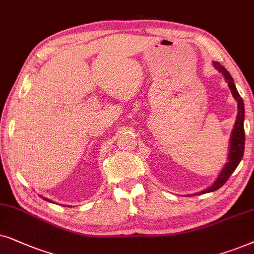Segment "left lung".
Returning <instances> with one entry per match:
<instances>
[{"instance_id":"1","label":"left lung","mask_w":254,"mask_h":254,"mask_svg":"<svg viewBox=\"0 0 254 254\" xmlns=\"http://www.w3.org/2000/svg\"><path fill=\"white\" fill-rule=\"evenodd\" d=\"M214 66L217 68L219 72L223 73V75L225 76V80L228 81L229 88L231 90L233 97H235L236 101L238 103V115L236 117V123L235 127L232 130L231 134V141H230V153H229V162L225 165V167L223 168L222 173L219 174L217 180L215 181V184L211 186L210 188L205 189V190L201 191L202 192H210L217 190L224 186L226 181L229 180V178L231 177V174L235 172L236 168H237L238 164L241 162L243 154H244V146H245V131H244V102H243V99L239 95L237 88H236L235 83H233V79L230 75V73L226 70L224 67H223L221 64L217 62H214Z\"/></svg>"}]
</instances>
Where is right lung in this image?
<instances>
[{"label":"right lung","mask_w":254,"mask_h":254,"mask_svg":"<svg viewBox=\"0 0 254 254\" xmlns=\"http://www.w3.org/2000/svg\"><path fill=\"white\" fill-rule=\"evenodd\" d=\"M44 200H46V201H49V202H51L50 200H47V198H44Z\"/></svg>","instance_id":"obj_1"}]
</instances>
